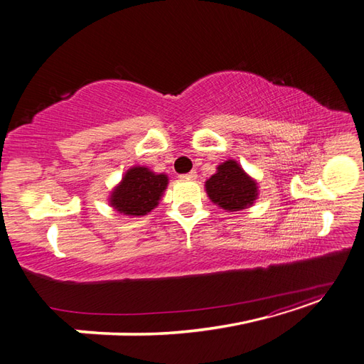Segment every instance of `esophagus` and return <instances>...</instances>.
I'll return each mask as SVG.
<instances>
[{"instance_id": "esophagus-1", "label": "esophagus", "mask_w": 364, "mask_h": 364, "mask_svg": "<svg viewBox=\"0 0 364 364\" xmlns=\"http://www.w3.org/2000/svg\"><path fill=\"white\" fill-rule=\"evenodd\" d=\"M181 179H183V181H196L197 179V173L196 171H190L188 174H182Z\"/></svg>"}]
</instances>
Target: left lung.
<instances>
[{
  "label": "left lung",
  "instance_id": "obj_1",
  "mask_svg": "<svg viewBox=\"0 0 364 364\" xmlns=\"http://www.w3.org/2000/svg\"><path fill=\"white\" fill-rule=\"evenodd\" d=\"M209 200L225 211H241L258 199V182L235 159L217 165V171L205 182Z\"/></svg>",
  "mask_w": 364,
  "mask_h": 364
}]
</instances>
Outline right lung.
Masks as SVG:
<instances>
[{"label": "right lung", "mask_w": 364, "mask_h": 364, "mask_svg": "<svg viewBox=\"0 0 364 364\" xmlns=\"http://www.w3.org/2000/svg\"><path fill=\"white\" fill-rule=\"evenodd\" d=\"M167 185V174H158L147 167L135 165V167H130L119 183L114 186L107 200L119 214L141 217L159 205Z\"/></svg>", "instance_id": "1"}]
</instances>
